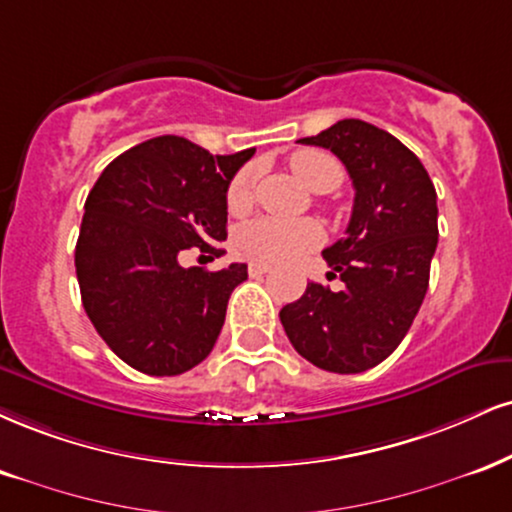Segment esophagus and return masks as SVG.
<instances>
[{
    "mask_svg": "<svg viewBox=\"0 0 512 512\" xmlns=\"http://www.w3.org/2000/svg\"><path fill=\"white\" fill-rule=\"evenodd\" d=\"M269 269H272V267H269L267 262H250L248 264V274L250 276H262V274H267Z\"/></svg>",
    "mask_w": 512,
    "mask_h": 512,
    "instance_id": "1",
    "label": "esophagus"
}]
</instances>
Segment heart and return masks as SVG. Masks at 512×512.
I'll list each match as a JSON object with an SVG mask.
<instances>
[{"mask_svg":"<svg viewBox=\"0 0 512 512\" xmlns=\"http://www.w3.org/2000/svg\"><path fill=\"white\" fill-rule=\"evenodd\" d=\"M293 174L300 178L310 190L317 193H329L341 186L343 166L336 157L324 150H298L291 159ZM252 190H255V169L245 166L231 178L229 190H226V205L231 212H245L252 205ZM324 231L317 221L312 219H276L262 217L243 224L233 238V245L243 257L257 262H293L303 257L305 252L315 250L322 245Z\"/></svg>","mask_w":512,"mask_h":512,"instance_id":"1","label":"heart"}]
</instances>
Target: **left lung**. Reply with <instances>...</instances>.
Instances as JSON below:
<instances>
[{
  "mask_svg": "<svg viewBox=\"0 0 512 512\" xmlns=\"http://www.w3.org/2000/svg\"><path fill=\"white\" fill-rule=\"evenodd\" d=\"M300 143L326 147L355 188L346 236L322 255L343 291L310 281L279 312L288 341L326 372L360 374L400 346L429 288L439 207L415 152L360 119H343Z\"/></svg>",
  "mask_w": 512,
  "mask_h": 512,
  "instance_id": "obj_1",
  "label": "left lung"
}]
</instances>
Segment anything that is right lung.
<instances>
[{
	"label": "right lung",
	"mask_w": 512,
	"mask_h": 512,
	"mask_svg": "<svg viewBox=\"0 0 512 512\" xmlns=\"http://www.w3.org/2000/svg\"><path fill=\"white\" fill-rule=\"evenodd\" d=\"M252 155L255 147L209 155L159 135L116 157L92 186L76 243L80 298L104 343L138 372L176 377L212 353L248 264L183 269L178 255L224 252L226 190Z\"/></svg>",
	"instance_id": "right-lung-1"
}]
</instances>
